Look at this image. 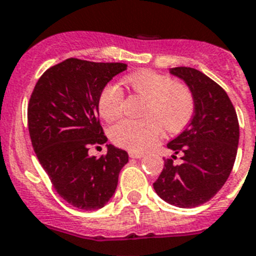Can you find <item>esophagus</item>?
<instances>
[{
    "label": "esophagus",
    "mask_w": 256,
    "mask_h": 256,
    "mask_svg": "<svg viewBox=\"0 0 256 256\" xmlns=\"http://www.w3.org/2000/svg\"><path fill=\"white\" fill-rule=\"evenodd\" d=\"M128 156L134 158V159H140V158L144 156V152H135V150H130V152H128Z\"/></svg>",
    "instance_id": "1"
}]
</instances>
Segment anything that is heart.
Returning a JSON list of instances; mask_svg holds the SVG:
<instances>
[{"instance_id": "obj_1", "label": "heart", "mask_w": 256, "mask_h": 256, "mask_svg": "<svg viewBox=\"0 0 256 256\" xmlns=\"http://www.w3.org/2000/svg\"><path fill=\"white\" fill-rule=\"evenodd\" d=\"M125 82L138 94L146 98L142 120L125 118L114 125L110 136L114 144L131 150H145L158 142L163 128L176 132L184 128L194 111V100L187 86L176 83L169 76L152 70L128 76ZM124 94L116 83L102 88L98 112L106 121H114L122 114Z\"/></svg>"}]
</instances>
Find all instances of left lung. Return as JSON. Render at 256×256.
<instances>
[{
	"mask_svg": "<svg viewBox=\"0 0 256 256\" xmlns=\"http://www.w3.org/2000/svg\"><path fill=\"white\" fill-rule=\"evenodd\" d=\"M184 80L194 100L190 125L168 142L172 158L154 183L156 194L169 204L193 208L206 204L228 180L238 145V114L228 93L206 74L188 66L169 69ZM182 163H172L175 155Z\"/></svg>",
	"mask_w": 256,
	"mask_h": 256,
	"instance_id": "1",
	"label": "left lung"
}]
</instances>
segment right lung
Listing matches in <instances>:
<instances>
[{"mask_svg":"<svg viewBox=\"0 0 256 256\" xmlns=\"http://www.w3.org/2000/svg\"><path fill=\"white\" fill-rule=\"evenodd\" d=\"M126 68L69 58L45 70L31 93L28 125L35 154L56 193L84 211L108 202L128 162V152L112 144L106 145V155L88 154L90 146L107 142L100 124V93Z\"/></svg>","mask_w":256,"mask_h":256,"instance_id":"obj_1","label":"right lung"}]
</instances>
